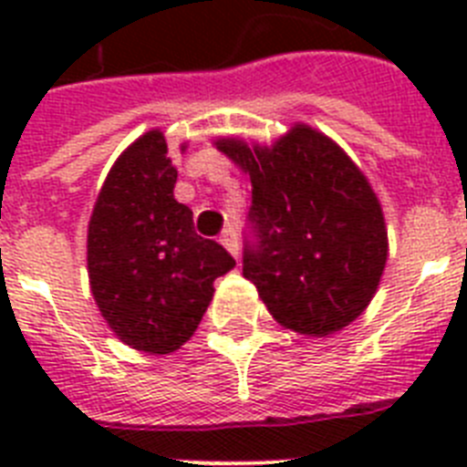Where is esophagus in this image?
I'll list each match as a JSON object with an SVG mask.
<instances>
[{
    "instance_id": "1",
    "label": "esophagus",
    "mask_w": 467,
    "mask_h": 467,
    "mask_svg": "<svg viewBox=\"0 0 467 467\" xmlns=\"http://www.w3.org/2000/svg\"><path fill=\"white\" fill-rule=\"evenodd\" d=\"M220 241H222V245H224L226 250H229V253L234 254V257H238V234H236V229H231V226H226V229L222 231Z\"/></svg>"
}]
</instances>
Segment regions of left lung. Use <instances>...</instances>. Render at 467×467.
Here are the masks:
<instances>
[{
	"instance_id": "1",
	"label": "left lung",
	"mask_w": 467,
	"mask_h": 467,
	"mask_svg": "<svg viewBox=\"0 0 467 467\" xmlns=\"http://www.w3.org/2000/svg\"><path fill=\"white\" fill-rule=\"evenodd\" d=\"M253 182L243 275L271 316L308 337L339 332L372 301L386 266L381 205L329 138L295 126L274 150L220 140Z\"/></svg>"
}]
</instances>
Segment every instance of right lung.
<instances>
[{
    "label": "right lung",
    "mask_w": 467,
    "mask_h": 467,
    "mask_svg": "<svg viewBox=\"0 0 467 467\" xmlns=\"http://www.w3.org/2000/svg\"><path fill=\"white\" fill-rule=\"evenodd\" d=\"M177 168L159 130L119 156L88 224L95 304L119 339L144 353H172L196 332L214 278L236 266L217 241L198 236L177 203Z\"/></svg>",
    "instance_id": "add662e5"
}]
</instances>
